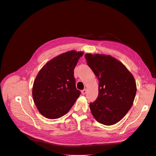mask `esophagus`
<instances>
[{"instance_id":"obj_1","label":"esophagus","mask_w":156,"mask_h":156,"mask_svg":"<svg viewBox=\"0 0 156 156\" xmlns=\"http://www.w3.org/2000/svg\"><path fill=\"white\" fill-rule=\"evenodd\" d=\"M86 92H87V90H86V89H84V90H83L82 91V94L83 95H85V94H86Z\"/></svg>"}]
</instances>
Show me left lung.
<instances>
[{
    "instance_id": "8db88e82",
    "label": "left lung",
    "mask_w": 156,
    "mask_h": 156,
    "mask_svg": "<svg viewBox=\"0 0 156 156\" xmlns=\"http://www.w3.org/2000/svg\"><path fill=\"white\" fill-rule=\"evenodd\" d=\"M85 58L99 80L98 97L90 103L91 112L99 123L113 125L125 116L133 104L136 93L134 76L110 55L87 53Z\"/></svg>"
}]
</instances>
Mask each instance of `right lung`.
<instances>
[{
    "mask_svg": "<svg viewBox=\"0 0 156 156\" xmlns=\"http://www.w3.org/2000/svg\"><path fill=\"white\" fill-rule=\"evenodd\" d=\"M83 52L68 51L51 59L39 70L32 89L33 99L39 113L55 119L69 112L80 91L76 87L74 69Z\"/></svg>",
    "mask_w": 156,
    "mask_h": 156,
    "instance_id": "obj_1",
    "label": "right lung"
}]
</instances>
